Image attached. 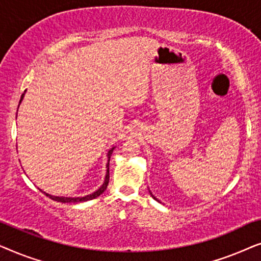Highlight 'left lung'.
Wrapping results in <instances>:
<instances>
[{
	"label": "left lung",
	"mask_w": 261,
	"mask_h": 261,
	"mask_svg": "<svg viewBox=\"0 0 261 261\" xmlns=\"http://www.w3.org/2000/svg\"><path fill=\"white\" fill-rule=\"evenodd\" d=\"M149 194H151V196H152V197H153V198H154V199H155V201H158V199H156V198L154 197V196H153V195H152V192H151V191H149ZM158 202H159V201H158Z\"/></svg>",
	"instance_id": "obj_1"
}]
</instances>
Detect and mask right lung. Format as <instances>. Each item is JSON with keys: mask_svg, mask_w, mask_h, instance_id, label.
<instances>
[{"mask_svg": "<svg viewBox=\"0 0 261 261\" xmlns=\"http://www.w3.org/2000/svg\"><path fill=\"white\" fill-rule=\"evenodd\" d=\"M26 92V91H24ZM24 92L22 94V96H21V99H20V103L22 102V99L24 97ZM20 106V105H19ZM114 148H115V146L114 147H112L108 151V153H107V159H108V163H107V172H106V176H105V180H103V184L99 187L97 190L92 192V194L90 195H87V196H83V197H64V196H53L51 194H47V192L42 191L46 196H48L49 198L53 199V201H57V202H62V203H80V202H87V201H91V199H94L96 197H98L99 195L103 194V192L106 191L107 187H108V183H109V160H110V156H112L113 154V151Z\"/></svg>", "mask_w": 261, "mask_h": 261, "instance_id": "right-lung-1", "label": "right lung"}]
</instances>
